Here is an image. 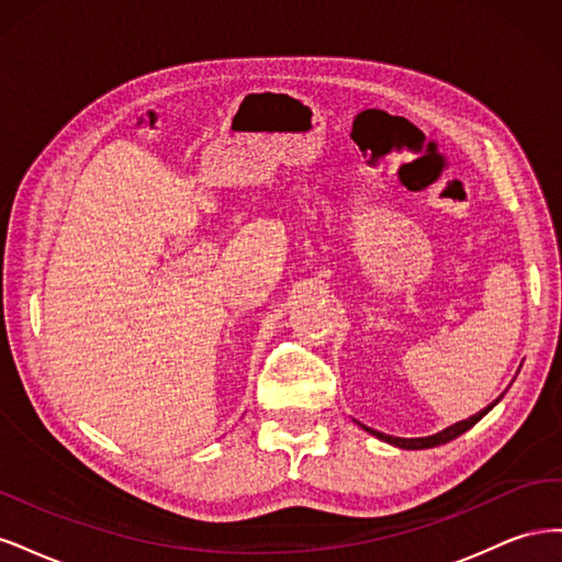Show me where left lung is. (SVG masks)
<instances>
[{"instance_id":"8db88e82","label":"left lung","mask_w":562,"mask_h":562,"mask_svg":"<svg viewBox=\"0 0 562 562\" xmlns=\"http://www.w3.org/2000/svg\"><path fill=\"white\" fill-rule=\"evenodd\" d=\"M499 398H502V396H499ZM499 398H497L495 403H492V405H497V403H499ZM492 405H487L485 411L475 413L473 417H469V419H464V422H457V424H452V427H448V429H443V431H438V434H434V436H424V438H396V436H386V434H382V431L370 429V427H363V429H366V431H370L372 436H378L380 440H386V443L396 446V448H403V450H424V448H436V446L450 443L452 438H457V436H462L464 431H469L475 422L483 419V415H487V411H492Z\"/></svg>"}]
</instances>
